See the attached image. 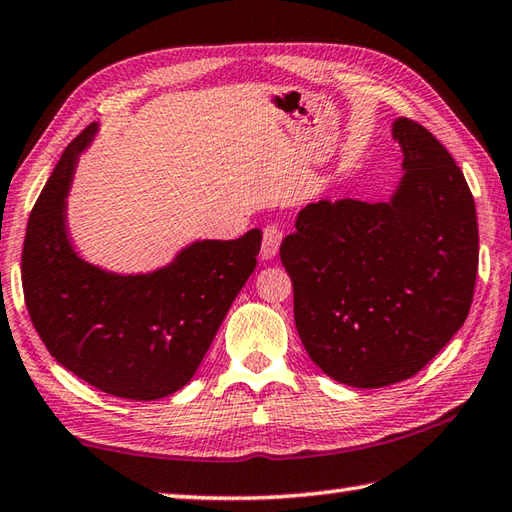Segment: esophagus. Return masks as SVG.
<instances>
[{
    "label": "esophagus",
    "instance_id": "1",
    "mask_svg": "<svg viewBox=\"0 0 512 512\" xmlns=\"http://www.w3.org/2000/svg\"><path fill=\"white\" fill-rule=\"evenodd\" d=\"M282 244V230L277 226H266L264 228V242H262V259H273Z\"/></svg>",
    "mask_w": 512,
    "mask_h": 512
}]
</instances>
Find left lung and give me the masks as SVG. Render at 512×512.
Returning <instances> with one entry per match:
<instances>
[{
  "label": "left lung",
  "instance_id": "left-lung-1",
  "mask_svg": "<svg viewBox=\"0 0 512 512\" xmlns=\"http://www.w3.org/2000/svg\"><path fill=\"white\" fill-rule=\"evenodd\" d=\"M393 137L406 173L390 202L308 204L279 248L306 353L355 388L419 373L462 328L475 293L477 213L464 173L413 119L397 117Z\"/></svg>",
  "mask_w": 512,
  "mask_h": 512
}]
</instances>
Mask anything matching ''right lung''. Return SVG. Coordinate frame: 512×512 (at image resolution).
Wrapping results in <instances>:
<instances>
[{
    "label": "right lung",
    "mask_w": 512,
    "mask_h": 512,
    "mask_svg": "<svg viewBox=\"0 0 512 512\" xmlns=\"http://www.w3.org/2000/svg\"><path fill=\"white\" fill-rule=\"evenodd\" d=\"M90 124L64 150L30 210L22 253L26 308L48 353L108 395L150 402L186 386L257 266L262 230L195 242L146 275L106 273L66 233V195Z\"/></svg>",
    "instance_id": "add662e5"
}]
</instances>
